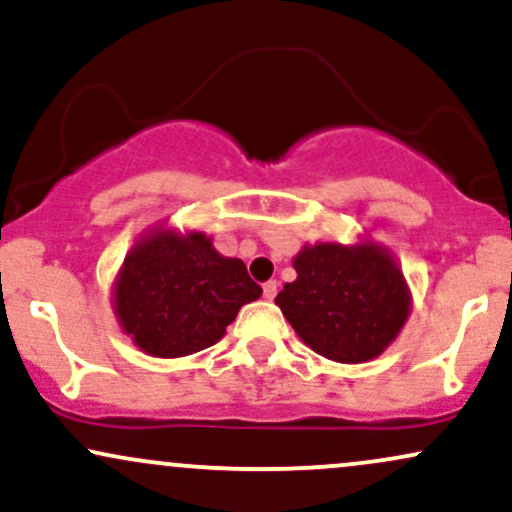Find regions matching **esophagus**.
<instances>
[{"mask_svg": "<svg viewBox=\"0 0 512 512\" xmlns=\"http://www.w3.org/2000/svg\"><path fill=\"white\" fill-rule=\"evenodd\" d=\"M275 294H278V282L268 280L266 285H263V297H266L270 302V299H275Z\"/></svg>", "mask_w": 512, "mask_h": 512, "instance_id": "obj_1", "label": "esophagus"}]
</instances>
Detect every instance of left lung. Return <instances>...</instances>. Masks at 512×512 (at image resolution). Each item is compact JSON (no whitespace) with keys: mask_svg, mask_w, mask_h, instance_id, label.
Here are the masks:
<instances>
[{"mask_svg":"<svg viewBox=\"0 0 512 512\" xmlns=\"http://www.w3.org/2000/svg\"><path fill=\"white\" fill-rule=\"evenodd\" d=\"M297 280L275 304L304 345L330 362L364 364L400 335L412 309L405 275L386 246L304 244L292 258Z\"/></svg>","mask_w":512,"mask_h":512,"instance_id":"8db88e82","label":"left lung"}]
</instances>
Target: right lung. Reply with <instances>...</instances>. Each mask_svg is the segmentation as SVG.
I'll return each instance as SVG.
<instances>
[{
	"label": "right lung",
	"instance_id": "right-lung-1",
	"mask_svg": "<svg viewBox=\"0 0 512 512\" xmlns=\"http://www.w3.org/2000/svg\"><path fill=\"white\" fill-rule=\"evenodd\" d=\"M261 292L242 258L222 256L203 232L160 222L126 254L112 282V309L138 350L174 359L215 345Z\"/></svg>",
	"mask_w": 512,
	"mask_h": 512
}]
</instances>
